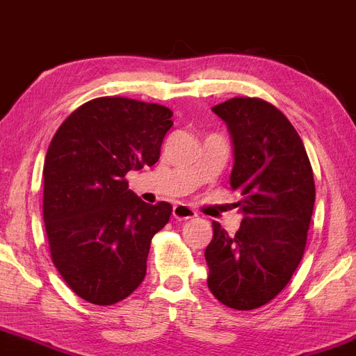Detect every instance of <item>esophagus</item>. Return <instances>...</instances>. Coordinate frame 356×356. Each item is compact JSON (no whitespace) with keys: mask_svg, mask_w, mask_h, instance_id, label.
<instances>
[{"mask_svg":"<svg viewBox=\"0 0 356 356\" xmlns=\"http://www.w3.org/2000/svg\"><path fill=\"white\" fill-rule=\"evenodd\" d=\"M172 216H174V219H177V220H187V219L195 218L197 214H195V211L191 209L189 206H186V204H175Z\"/></svg>","mask_w":356,"mask_h":356,"instance_id":"34e87169","label":"esophagus"}]
</instances>
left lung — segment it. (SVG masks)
<instances>
[{
  "instance_id": "1",
  "label": "left lung",
  "mask_w": 356,
  "mask_h": 356,
  "mask_svg": "<svg viewBox=\"0 0 356 356\" xmlns=\"http://www.w3.org/2000/svg\"><path fill=\"white\" fill-rule=\"evenodd\" d=\"M234 144L231 187L241 199L236 234L212 222L206 248L207 286L222 305L249 312L280 295L306 248L314 206V179L296 129L281 110L256 97L212 107Z\"/></svg>"
}]
</instances>
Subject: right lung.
I'll use <instances>...</instances> for the list:
<instances>
[{"label":"right lung","mask_w":356,"mask_h":356,"mask_svg":"<svg viewBox=\"0 0 356 356\" xmlns=\"http://www.w3.org/2000/svg\"><path fill=\"white\" fill-rule=\"evenodd\" d=\"M170 118L164 105L99 97L73 110L51 138L43 165L51 261L88 303L115 305L144 281L150 241L172 206L140 201L125 175L159 161Z\"/></svg>","instance_id":"1"}]
</instances>
